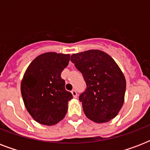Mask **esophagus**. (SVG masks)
I'll return each mask as SVG.
<instances>
[{
    "instance_id": "esophagus-1",
    "label": "esophagus",
    "mask_w": 150,
    "mask_h": 150,
    "mask_svg": "<svg viewBox=\"0 0 150 150\" xmlns=\"http://www.w3.org/2000/svg\"><path fill=\"white\" fill-rule=\"evenodd\" d=\"M71 94H72V96L74 98H76V97H77V92H76V90H75V89L71 90Z\"/></svg>"
}]
</instances>
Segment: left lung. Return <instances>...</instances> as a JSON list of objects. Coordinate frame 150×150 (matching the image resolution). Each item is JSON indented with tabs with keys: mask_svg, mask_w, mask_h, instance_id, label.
Here are the masks:
<instances>
[{
	"mask_svg": "<svg viewBox=\"0 0 150 150\" xmlns=\"http://www.w3.org/2000/svg\"><path fill=\"white\" fill-rule=\"evenodd\" d=\"M71 61L86 83L79 96L86 116L96 123L114 118L123 106L126 81L114 59L101 50H89L72 54Z\"/></svg>",
	"mask_w": 150,
	"mask_h": 150,
	"instance_id": "1",
	"label": "left lung"
}]
</instances>
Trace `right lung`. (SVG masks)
Segmentation results:
<instances>
[{"mask_svg": "<svg viewBox=\"0 0 150 150\" xmlns=\"http://www.w3.org/2000/svg\"><path fill=\"white\" fill-rule=\"evenodd\" d=\"M69 54L48 52L34 59L21 82V93L29 114L38 123L54 125L64 117L72 94L65 89L61 74Z\"/></svg>", "mask_w": 150, "mask_h": 150, "instance_id": "1", "label": "right lung"}]
</instances>
